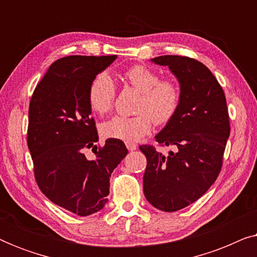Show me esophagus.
Listing matches in <instances>:
<instances>
[{
	"label": "esophagus",
	"mask_w": 257,
	"mask_h": 257,
	"mask_svg": "<svg viewBox=\"0 0 257 257\" xmlns=\"http://www.w3.org/2000/svg\"><path fill=\"white\" fill-rule=\"evenodd\" d=\"M125 145H126V147H127L128 151H135L137 149V145L132 142H126Z\"/></svg>",
	"instance_id": "esophagus-1"
}]
</instances>
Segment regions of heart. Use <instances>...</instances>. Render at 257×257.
<instances>
[{
    "label": "heart",
    "mask_w": 257,
    "mask_h": 257,
    "mask_svg": "<svg viewBox=\"0 0 257 257\" xmlns=\"http://www.w3.org/2000/svg\"><path fill=\"white\" fill-rule=\"evenodd\" d=\"M125 82L142 93L137 105L138 114L132 117L114 115L104 121L101 132L108 138L136 142L149 135L153 124L166 125L180 106V89L172 79H160L159 75L145 65H135L124 72ZM115 86L107 73L101 72L90 83L87 101L91 110L105 114L113 106Z\"/></svg>",
    "instance_id": "obj_1"
}]
</instances>
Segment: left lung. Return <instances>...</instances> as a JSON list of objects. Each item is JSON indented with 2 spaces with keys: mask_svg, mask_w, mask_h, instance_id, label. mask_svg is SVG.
<instances>
[{
  "mask_svg": "<svg viewBox=\"0 0 257 257\" xmlns=\"http://www.w3.org/2000/svg\"><path fill=\"white\" fill-rule=\"evenodd\" d=\"M167 65L180 83V106L156 136L159 146H174L164 156L153 145H142L147 165L144 194L164 212H175L196 201L219 177L230 133L226 96L217 79L201 62L186 56L152 59Z\"/></svg>",
  "mask_w": 257,
  "mask_h": 257,
  "instance_id": "8db88e82",
  "label": "left lung"
}]
</instances>
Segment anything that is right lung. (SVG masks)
<instances>
[{"instance_id":"1","label":"right lung","mask_w":257,"mask_h":257,"mask_svg":"<svg viewBox=\"0 0 257 257\" xmlns=\"http://www.w3.org/2000/svg\"><path fill=\"white\" fill-rule=\"evenodd\" d=\"M117 56H68L54 62L34 90L27 143L38 187L56 205L86 216L107 202L110 177L127 154L110 138L96 146L98 133L87 101L90 83ZM92 148L96 158L83 154Z\"/></svg>"}]
</instances>
